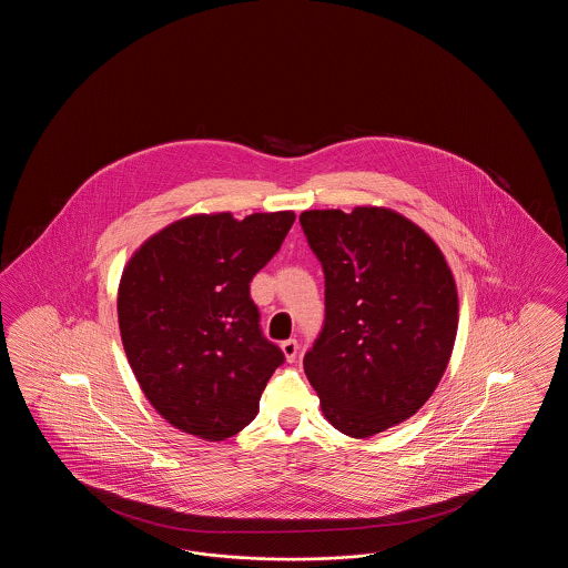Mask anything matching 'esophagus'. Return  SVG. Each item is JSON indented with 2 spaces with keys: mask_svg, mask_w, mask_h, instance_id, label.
<instances>
[{
  "mask_svg": "<svg viewBox=\"0 0 568 568\" xmlns=\"http://www.w3.org/2000/svg\"><path fill=\"white\" fill-rule=\"evenodd\" d=\"M281 349L285 353V359L287 362H294L297 357V341L296 338H290V341H283L281 343Z\"/></svg>",
  "mask_w": 568,
  "mask_h": 568,
  "instance_id": "esophagus-1",
  "label": "esophagus"
}]
</instances>
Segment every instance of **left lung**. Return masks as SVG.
Listing matches in <instances>:
<instances>
[{
	"label": "left lung",
	"mask_w": 568,
	"mask_h": 568,
	"mask_svg": "<svg viewBox=\"0 0 568 568\" xmlns=\"http://www.w3.org/2000/svg\"><path fill=\"white\" fill-rule=\"evenodd\" d=\"M300 225L325 276L304 373L325 419L368 438L433 396L456 343V281L433 239L389 209L304 211Z\"/></svg>",
	"instance_id": "left-lung-1"
}]
</instances>
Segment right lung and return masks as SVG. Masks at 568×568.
Segmentation results:
<instances>
[{
  "label": "right lung",
  "instance_id": "1",
  "mask_svg": "<svg viewBox=\"0 0 568 568\" xmlns=\"http://www.w3.org/2000/svg\"><path fill=\"white\" fill-rule=\"evenodd\" d=\"M294 219L185 216L128 262L116 300L121 341L144 396L174 428L225 440L255 419L285 355L262 334L248 283Z\"/></svg>",
  "mask_w": 568,
  "mask_h": 568
}]
</instances>
